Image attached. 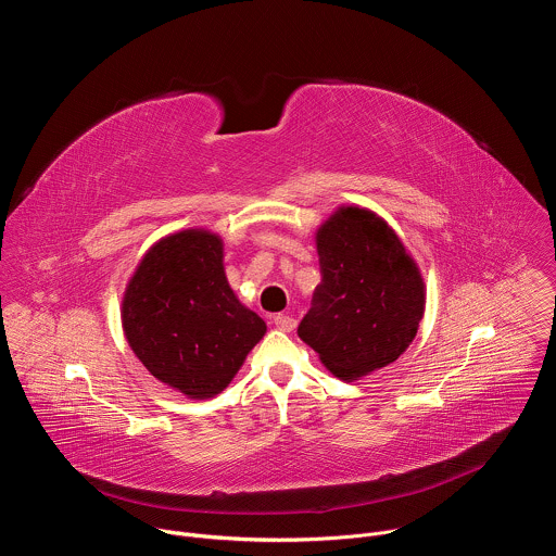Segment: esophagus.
I'll use <instances>...</instances> for the list:
<instances>
[{"label": "esophagus", "instance_id": "esophagus-1", "mask_svg": "<svg viewBox=\"0 0 556 556\" xmlns=\"http://www.w3.org/2000/svg\"><path fill=\"white\" fill-rule=\"evenodd\" d=\"M273 324L281 332H292L296 328V319H294V316H290V314H275L273 316Z\"/></svg>", "mask_w": 556, "mask_h": 556}]
</instances>
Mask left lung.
Wrapping results in <instances>:
<instances>
[{
  "label": "left lung",
  "mask_w": 556,
  "mask_h": 556,
  "mask_svg": "<svg viewBox=\"0 0 556 556\" xmlns=\"http://www.w3.org/2000/svg\"><path fill=\"white\" fill-rule=\"evenodd\" d=\"M321 283L299 339L341 380L399 358L425 316V279L395 230L369 208L339 206L316 230Z\"/></svg>",
  "instance_id": "8db88e82"
}]
</instances>
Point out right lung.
<instances>
[{"mask_svg": "<svg viewBox=\"0 0 556 556\" xmlns=\"http://www.w3.org/2000/svg\"><path fill=\"white\" fill-rule=\"evenodd\" d=\"M121 319L147 371L193 401L224 391L266 334L228 286L222 237L204 228L172 232L142 255Z\"/></svg>", "mask_w": 556, "mask_h": 556, "instance_id": "right-lung-1", "label": "right lung"}]
</instances>
